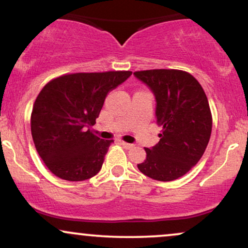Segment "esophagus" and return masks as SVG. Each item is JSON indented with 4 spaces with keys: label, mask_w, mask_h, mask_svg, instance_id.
I'll return each mask as SVG.
<instances>
[{
    "label": "esophagus",
    "mask_w": 248,
    "mask_h": 248,
    "mask_svg": "<svg viewBox=\"0 0 248 248\" xmlns=\"http://www.w3.org/2000/svg\"><path fill=\"white\" fill-rule=\"evenodd\" d=\"M121 145L123 146L124 148H127V149H130V148L133 147L132 143H127V142H125V141H121Z\"/></svg>",
    "instance_id": "34e87169"
}]
</instances>
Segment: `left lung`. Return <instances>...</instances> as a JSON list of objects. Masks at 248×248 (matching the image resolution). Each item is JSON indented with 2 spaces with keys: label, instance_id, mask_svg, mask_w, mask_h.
<instances>
[{
  "label": "left lung",
  "instance_id": "left-lung-1",
  "mask_svg": "<svg viewBox=\"0 0 248 248\" xmlns=\"http://www.w3.org/2000/svg\"><path fill=\"white\" fill-rule=\"evenodd\" d=\"M133 75L155 95L156 123L163 127L158 143L145 148L147 156L138 169L149 178L171 182L188 172L206 151L213 126L208 99L185 71L158 69Z\"/></svg>",
  "mask_w": 248,
  "mask_h": 248
}]
</instances>
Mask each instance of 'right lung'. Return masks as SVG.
<instances>
[{"mask_svg": "<svg viewBox=\"0 0 248 248\" xmlns=\"http://www.w3.org/2000/svg\"><path fill=\"white\" fill-rule=\"evenodd\" d=\"M131 71L71 73L42 88L31 115L36 152L51 172L69 182H80L101 170L114 140L91 132L107 95L123 84Z\"/></svg>", "mask_w": 248, "mask_h": 248, "instance_id": "1", "label": "right lung"}]
</instances>
